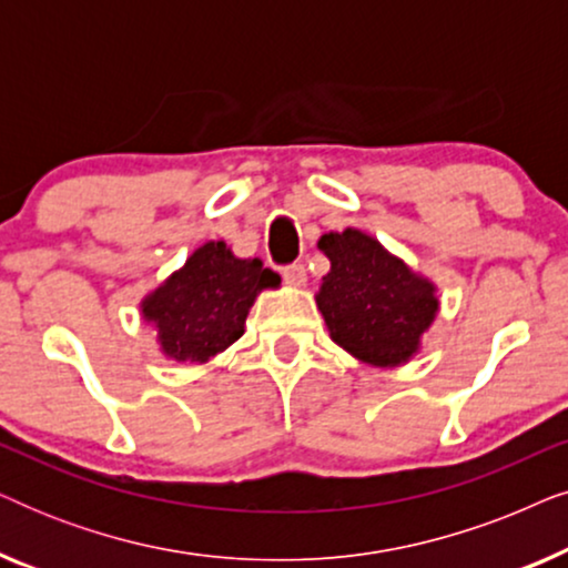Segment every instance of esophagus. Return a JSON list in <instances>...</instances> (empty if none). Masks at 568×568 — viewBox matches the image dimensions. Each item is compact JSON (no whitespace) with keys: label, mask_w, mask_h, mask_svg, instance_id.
<instances>
[{"label":"esophagus","mask_w":568,"mask_h":568,"mask_svg":"<svg viewBox=\"0 0 568 568\" xmlns=\"http://www.w3.org/2000/svg\"><path fill=\"white\" fill-rule=\"evenodd\" d=\"M282 276L290 286H302L307 282V268L302 263H290V266L282 268Z\"/></svg>","instance_id":"esophagus-1"}]
</instances>
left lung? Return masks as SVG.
<instances>
[{
    "label": "left lung",
    "mask_w": 568,
    "mask_h": 568,
    "mask_svg": "<svg viewBox=\"0 0 568 568\" xmlns=\"http://www.w3.org/2000/svg\"><path fill=\"white\" fill-rule=\"evenodd\" d=\"M317 247L331 261L315 297L331 338L375 367L408 362L439 310L434 284L359 230L328 232Z\"/></svg>",
    "instance_id": "obj_1"
}]
</instances>
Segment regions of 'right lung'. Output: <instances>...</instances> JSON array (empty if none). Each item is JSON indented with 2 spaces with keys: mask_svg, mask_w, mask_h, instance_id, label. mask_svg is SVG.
I'll list each match as a JSON object with an SVG mask.
<instances>
[{
  "mask_svg": "<svg viewBox=\"0 0 568 568\" xmlns=\"http://www.w3.org/2000/svg\"><path fill=\"white\" fill-rule=\"evenodd\" d=\"M261 258H235L222 240L201 245L142 302L146 323L170 359L204 364L243 336L247 310L261 290L278 286Z\"/></svg>",
  "mask_w": 568,
  "mask_h": 568,
  "instance_id": "1",
  "label": "right lung"
}]
</instances>
